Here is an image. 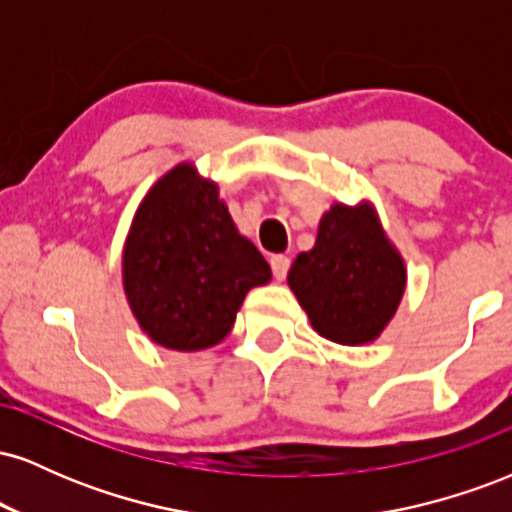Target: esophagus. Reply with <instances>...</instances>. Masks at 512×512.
<instances>
[{
	"mask_svg": "<svg viewBox=\"0 0 512 512\" xmlns=\"http://www.w3.org/2000/svg\"><path fill=\"white\" fill-rule=\"evenodd\" d=\"M269 264H272V272L276 279H284L286 274H289V267H291V260L286 255H272L269 257Z\"/></svg>",
	"mask_w": 512,
	"mask_h": 512,
	"instance_id": "34e87169",
	"label": "esophagus"
}]
</instances>
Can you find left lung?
<instances>
[{"mask_svg": "<svg viewBox=\"0 0 512 512\" xmlns=\"http://www.w3.org/2000/svg\"><path fill=\"white\" fill-rule=\"evenodd\" d=\"M289 286L317 334L361 346L378 339L397 313L407 269L370 204H332L315 248L291 264Z\"/></svg>", "mask_w": 512, "mask_h": 512, "instance_id": "obj_1", "label": "left lung"}]
</instances>
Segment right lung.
I'll list each match as a JSON object with an SVG mask.
<instances>
[{
    "mask_svg": "<svg viewBox=\"0 0 512 512\" xmlns=\"http://www.w3.org/2000/svg\"><path fill=\"white\" fill-rule=\"evenodd\" d=\"M272 279L238 233L216 182L180 163L139 204L122 252L129 308L151 342L199 351L223 342L252 286Z\"/></svg>",
    "mask_w": 512,
    "mask_h": 512,
    "instance_id": "add662e5",
    "label": "right lung"
}]
</instances>
